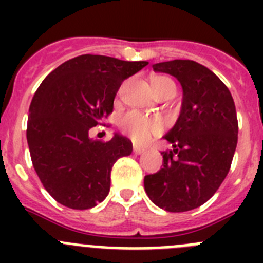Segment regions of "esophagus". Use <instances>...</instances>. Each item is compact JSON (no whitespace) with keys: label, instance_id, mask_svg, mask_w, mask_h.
<instances>
[{"label":"esophagus","instance_id":"obj_1","mask_svg":"<svg viewBox=\"0 0 263 263\" xmlns=\"http://www.w3.org/2000/svg\"><path fill=\"white\" fill-rule=\"evenodd\" d=\"M133 152H134V154L139 155V154H143V153L146 152V148H142V147H139V146L134 145L133 146Z\"/></svg>","mask_w":263,"mask_h":263}]
</instances>
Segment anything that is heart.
<instances>
[{"instance_id":"1","label":"heart","mask_w":263,"mask_h":263,"mask_svg":"<svg viewBox=\"0 0 263 263\" xmlns=\"http://www.w3.org/2000/svg\"><path fill=\"white\" fill-rule=\"evenodd\" d=\"M166 84H174V81L170 80L168 78H163V76L155 78L153 80L154 90ZM120 127L124 133L132 137L137 142H146L147 139H150V137L159 132L162 125L157 118L143 116L142 113L137 110H129L125 115L121 116Z\"/></svg>"}]
</instances>
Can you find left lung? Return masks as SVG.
I'll list each match as a JSON object with an SVG mask.
<instances>
[{
	"instance_id": "8db88e82",
	"label": "left lung",
	"mask_w": 263,
	"mask_h": 263,
	"mask_svg": "<svg viewBox=\"0 0 263 263\" xmlns=\"http://www.w3.org/2000/svg\"><path fill=\"white\" fill-rule=\"evenodd\" d=\"M155 72L178 79L183 88L180 115L163 137V167L145 176L148 199L168 212H185L215 195L229 173L238 122L233 97L211 69L194 60L153 64Z\"/></svg>"
}]
</instances>
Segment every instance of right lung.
I'll return each instance as SVG.
<instances>
[{
	"mask_svg": "<svg viewBox=\"0 0 263 263\" xmlns=\"http://www.w3.org/2000/svg\"><path fill=\"white\" fill-rule=\"evenodd\" d=\"M147 64L87 53L42 81L30 104L26 137L32 166L58 203L89 210L108 196L111 167L132 154L133 145L117 133L108 142L93 141L89 129L113 111L122 81Z\"/></svg>",
	"mask_w": 263,
	"mask_h": 263,
	"instance_id": "obj_1",
	"label": "right lung"
}]
</instances>
